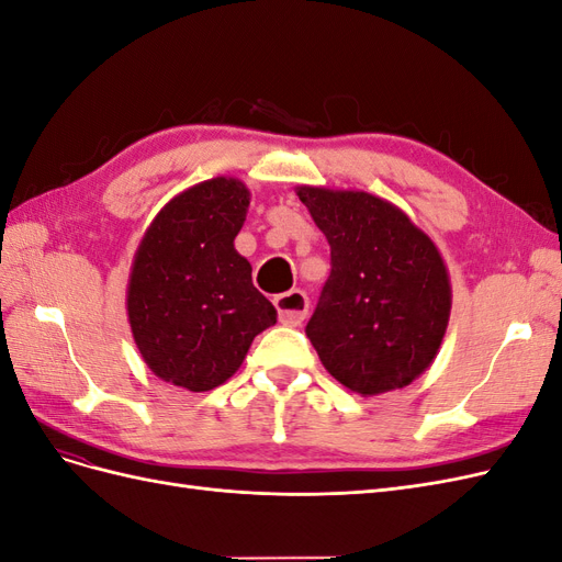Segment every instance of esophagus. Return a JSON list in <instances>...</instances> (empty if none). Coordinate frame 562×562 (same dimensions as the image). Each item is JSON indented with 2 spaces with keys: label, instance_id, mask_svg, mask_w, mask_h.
<instances>
[{
  "label": "esophagus",
  "instance_id": "34e87169",
  "mask_svg": "<svg viewBox=\"0 0 562 562\" xmlns=\"http://www.w3.org/2000/svg\"><path fill=\"white\" fill-rule=\"evenodd\" d=\"M277 304V312H279V321L285 323V326H300L310 312V300L297 288L288 293H281L274 297Z\"/></svg>",
  "mask_w": 562,
  "mask_h": 562
}]
</instances>
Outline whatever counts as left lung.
Here are the masks:
<instances>
[{
    "label": "left lung",
    "mask_w": 562,
    "mask_h": 562,
    "mask_svg": "<svg viewBox=\"0 0 562 562\" xmlns=\"http://www.w3.org/2000/svg\"><path fill=\"white\" fill-rule=\"evenodd\" d=\"M295 194L330 244V277L307 323L323 368L361 396L407 386L434 363L450 321L436 244L375 194L312 184Z\"/></svg>",
    "instance_id": "obj_1"
}]
</instances>
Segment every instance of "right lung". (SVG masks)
<instances>
[{
  "label": "right lung",
  "mask_w": 562,
  "mask_h": 562,
  "mask_svg": "<svg viewBox=\"0 0 562 562\" xmlns=\"http://www.w3.org/2000/svg\"><path fill=\"white\" fill-rule=\"evenodd\" d=\"M248 187L227 176L176 194L151 220L131 265L126 312L143 361L164 382L211 391L241 368L277 310L234 239Z\"/></svg>",
  "instance_id": "1"
}]
</instances>
